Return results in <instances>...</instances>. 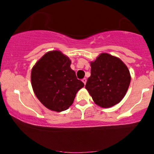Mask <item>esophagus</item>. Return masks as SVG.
<instances>
[{"label":"esophagus","instance_id":"obj_1","mask_svg":"<svg viewBox=\"0 0 154 154\" xmlns=\"http://www.w3.org/2000/svg\"><path fill=\"white\" fill-rule=\"evenodd\" d=\"M82 81L83 82V83H84V84L85 85L86 84V82H87V79H86V78H83L82 79Z\"/></svg>","mask_w":154,"mask_h":154}]
</instances>
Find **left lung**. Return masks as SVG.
Listing matches in <instances>:
<instances>
[{"instance_id":"obj_1","label":"left lung","mask_w":154,"mask_h":154,"mask_svg":"<svg viewBox=\"0 0 154 154\" xmlns=\"http://www.w3.org/2000/svg\"><path fill=\"white\" fill-rule=\"evenodd\" d=\"M91 75L85 88L97 105L109 108L121 101L130 83L128 68L119 59L108 54L91 62Z\"/></svg>"}]
</instances>
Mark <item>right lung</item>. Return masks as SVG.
Segmentation results:
<instances>
[{"mask_svg":"<svg viewBox=\"0 0 154 154\" xmlns=\"http://www.w3.org/2000/svg\"><path fill=\"white\" fill-rule=\"evenodd\" d=\"M71 61L59 51L45 54L32 69L35 94L48 109L62 111L73 103L76 93L84 83L70 67Z\"/></svg>","mask_w":154,"mask_h":154,"instance_id":"obj_1","label":"right lung"}]
</instances>
